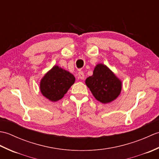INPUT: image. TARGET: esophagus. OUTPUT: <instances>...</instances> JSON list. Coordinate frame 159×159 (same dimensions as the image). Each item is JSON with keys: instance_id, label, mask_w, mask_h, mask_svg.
I'll return each instance as SVG.
<instances>
[{"instance_id": "34e87169", "label": "esophagus", "mask_w": 159, "mask_h": 159, "mask_svg": "<svg viewBox=\"0 0 159 159\" xmlns=\"http://www.w3.org/2000/svg\"><path fill=\"white\" fill-rule=\"evenodd\" d=\"M84 77H85V75H84V73L83 71H79V78L80 79H84Z\"/></svg>"}]
</instances>
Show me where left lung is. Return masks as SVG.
Here are the masks:
<instances>
[{"instance_id":"left-lung-1","label":"left lung","mask_w":159,"mask_h":159,"mask_svg":"<svg viewBox=\"0 0 159 159\" xmlns=\"http://www.w3.org/2000/svg\"><path fill=\"white\" fill-rule=\"evenodd\" d=\"M95 98L102 103H109L116 99L121 89V82L103 64H98L93 75L85 80Z\"/></svg>"}]
</instances>
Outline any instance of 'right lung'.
Wrapping results in <instances>:
<instances>
[{
  "label": "right lung",
  "mask_w": 159,
  "mask_h": 159,
  "mask_svg": "<svg viewBox=\"0 0 159 159\" xmlns=\"http://www.w3.org/2000/svg\"><path fill=\"white\" fill-rule=\"evenodd\" d=\"M75 81L72 74L55 66L47 72L40 83V90L52 102L61 99Z\"/></svg>",
  "instance_id": "1"
}]
</instances>
